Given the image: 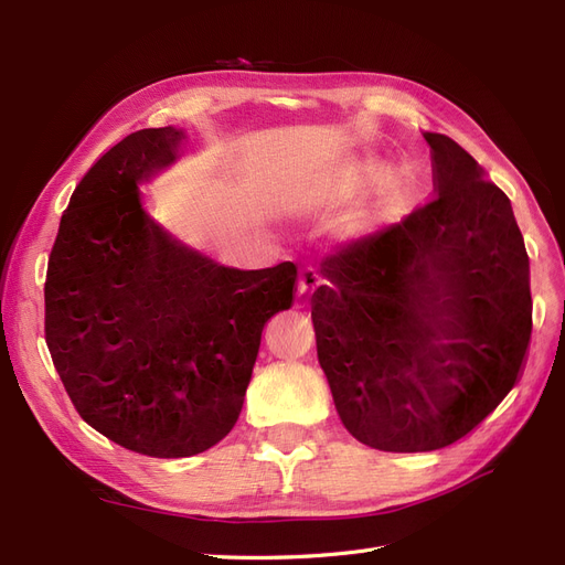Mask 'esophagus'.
<instances>
[{
	"label": "esophagus",
	"instance_id": "esophagus-1",
	"mask_svg": "<svg viewBox=\"0 0 565 565\" xmlns=\"http://www.w3.org/2000/svg\"><path fill=\"white\" fill-rule=\"evenodd\" d=\"M324 282L318 278V273L313 268H303L299 276V297L309 299L311 295H316L318 289H322Z\"/></svg>",
	"mask_w": 565,
	"mask_h": 565
}]
</instances>
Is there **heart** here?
Returning a JSON list of instances; mask_svg holds the SVG:
<instances>
[{"label":"heart","mask_w":565,"mask_h":565,"mask_svg":"<svg viewBox=\"0 0 565 565\" xmlns=\"http://www.w3.org/2000/svg\"><path fill=\"white\" fill-rule=\"evenodd\" d=\"M370 198L351 214V228L365 231L407 212L415 198V183L405 174H386L380 158L344 156L303 167L287 181L285 198L295 210L316 212L347 204L367 191Z\"/></svg>","instance_id":"1"}]
</instances>
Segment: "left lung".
<instances>
[{"mask_svg": "<svg viewBox=\"0 0 565 565\" xmlns=\"http://www.w3.org/2000/svg\"><path fill=\"white\" fill-rule=\"evenodd\" d=\"M434 200L320 259L318 361L349 434L386 452L469 436L525 367L533 299L509 198L446 134Z\"/></svg>", "mask_w": 565, "mask_h": 565, "instance_id": "8db88e82", "label": "left lung"}]
</instances>
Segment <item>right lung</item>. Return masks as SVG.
<instances>
[{
	"mask_svg": "<svg viewBox=\"0 0 565 565\" xmlns=\"http://www.w3.org/2000/svg\"><path fill=\"white\" fill-rule=\"evenodd\" d=\"M185 134L141 129L100 156L61 216L44 282V337L79 417L148 457H191L243 409L264 324L292 306L297 266H218L169 237L139 183Z\"/></svg>",
	"mask_w": 565,
	"mask_h": 565,
	"instance_id": "1",
	"label": "right lung"
}]
</instances>
